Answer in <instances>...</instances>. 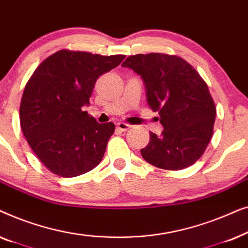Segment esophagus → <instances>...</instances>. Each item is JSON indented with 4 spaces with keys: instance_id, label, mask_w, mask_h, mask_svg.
I'll return each instance as SVG.
<instances>
[{
    "instance_id": "obj_1",
    "label": "esophagus",
    "mask_w": 248,
    "mask_h": 248,
    "mask_svg": "<svg viewBox=\"0 0 248 248\" xmlns=\"http://www.w3.org/2000/svg\"><path fill=\"white\" fill-rule=\"evenodd\" d=\"M117 128L120 131H122V132H124V131H127L128 128H131V125L130 124H127V123H123V122H120V123H117Z\"/></svg>"
}]
</instances>
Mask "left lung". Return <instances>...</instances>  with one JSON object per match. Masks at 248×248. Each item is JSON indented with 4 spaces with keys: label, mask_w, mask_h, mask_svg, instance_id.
Here are the masks:
<instances>
[{
    "label": "left lung",
    "mask_w": 248,
    "mask_h": 248,
    "mask_svg": "<svg viewBox=\"0 0 248 248\" xmlns=\"http://www.w3.org/2000/svg\"><path fill=\"white\" fill-rule=\"evenodd\" d=\"M122 66L141 76L149 106L164 126L160 137L150 132L141 149L144 160L166 170L195 164L211 140L217 113L205 81L184 59L169 54L132 55Z\"/></svg>",
    "instance_id": "left-lung-1"
}]
</instances>
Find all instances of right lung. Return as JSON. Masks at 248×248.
Segmentation results:
<instances>
[{
	"instance_id": "add662e5",
	"label": "right lung",
	"mask_w": 248,
	"mask_h": 248,
	"mask_svg": "<svg viewBox=\"0 0 248 248\" xmlns=\"http://www.w3.org/2000/svg\"><path fill=\"white\" fill-rule=\"evenodd\" d=\"M124 59L61 49L30 77L20 103V125L30 148L53 174L76 177L99 165L115 125L99 124L81 108L89 104L98 78Z\"/></svg>"
}]
</instances>
